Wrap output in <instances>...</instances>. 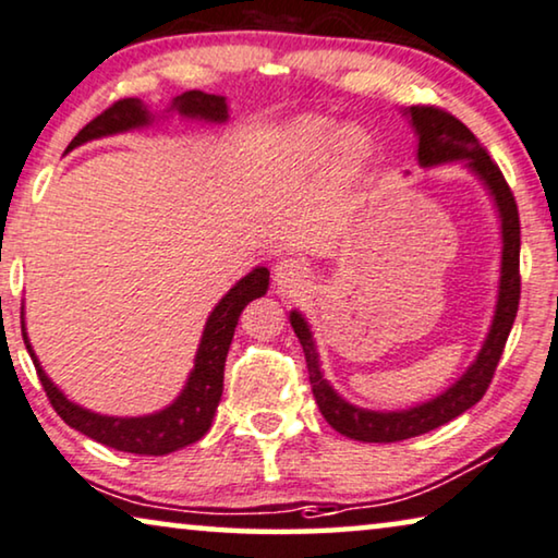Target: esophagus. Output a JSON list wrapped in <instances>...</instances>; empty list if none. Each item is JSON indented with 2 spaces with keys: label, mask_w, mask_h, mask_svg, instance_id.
Wrapping results in <instances>:
<instances>
[{
  "label": "esophagus",
  "mask_w": 558,
  "mask_h": 558,
  "mask_svg": "<svg viewBox=\"0 0 558 558\" xmlns=\"http://www.w3.org/2000/svg\"><path fill=\"white\" fill-rule=\"evenodd\" d=\"M272 278H276L280 293H295L308 280V268H305L301 257H280L276 268H272Z\"/></svg>",
  "instance_id": "1"
}]
</instances>
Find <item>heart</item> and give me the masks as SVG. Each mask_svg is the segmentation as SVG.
<instances>
[{"instance_id":"obj_1","label":"heart","mask_w":558,"mask_h":558,"mask_svg":"<svg viewBox=\"0 0 558 558\" xmlns=\"http://www.w3.org/2000/svg\"><path fill=\"white\" fill-rule=\"evenodd\" d=\"M333 151L341 174H356L368 159L366 133L359 129L343 131L339 123L320 116H303L282 133V156L295 169H316Z\"/></svg>"}]
</instances>
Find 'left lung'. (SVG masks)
<instances>
[{
	"label": "left lung",
	"instance_id": "8db88e82",
	"mask_svg": "<svg viewBox=\"0 0 558 558\" xmlns=\"http://www.w3.org/2000/svg\"><path fill=\"white\" fill-rule=\"evenodd\" d=\"M404 116L410 119L412 129L420 138L417 161L422 167L465 161V167L481 179L485 190L490 192L493 202H496L500 217V238H504L498 303L490 331L483 341V349L477 351V356L468 366V372L439 397L399 412H374L347 402L326 381L324 372H320V359L308 320L298 311H290V326H293L298 341L303 347L313 397H316L320 414H324L336 433L359 439V442H399V439L425 435L429 429L460 417L462 412L481 402L485 389L490 387L493 374H496L500 354L506 349L508 333H511L518 313V298H521V272H518V265H521V222H518L515 197L511 186L506 184L504 174H500L498 163L490 159L485 146L473 136V131L454 119L452 113L442 111V108L412 106L407 108Z\"/></svg>",
	"mask_w": 558,
	"mask_h": 558
}]
</instances>
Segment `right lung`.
I'll return each mask as SVG.
<instances>
[{
	"label": "right lung",
	"mask_w": 558,
	"mask_h": 558,
	"mask_svg": "<svg viewBox=\"0 0 558 558\" xmlns=\"http://www.w3.org/2000/svg\"><path fill=\"white\" fill-rule=\"evenodd\" d=\"M169 111H179L186 119H202L211 123H225L227 116V100L222 96H209L202 90H186L182 96L174 98ZM154 121V116L146 111V106L138 98H123L116 100L111 108L96 116L77 136L70 141L68 151L75 146L88 144L93 138L113 136V133H123L131 129H141ZM270 270L255 268L247 272L245 278L234 282L222 301L215 305L209 313L207 326H204L197 356H194V368L186 379L182 395H179L169 407L161 412L144 414V417H108V414H98L85 410V407L70 402L62 391L50 381V376L43 372L40 361H37L33 347H29L27 331H25V311H22V339L33 356V364L40 376L43 389L47 399H50L52 410L60 414L62 422L70 425L77 433L88 435L96 442L113 447L121 452L133 454H169L182 447L197 442L215 420L217 404L222 399V381H225V361L227 351H230L234 326L242 308L255 298L268 293Z\"/></svg>",
	"instance_id": "right-lung-1"
}]
</instances>
